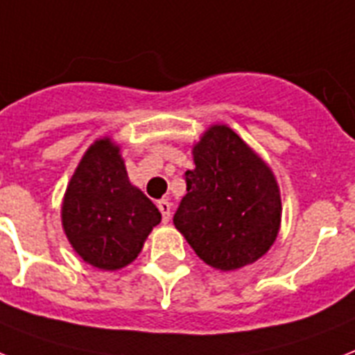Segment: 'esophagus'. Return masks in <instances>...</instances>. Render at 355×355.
Segmentation results:
<instances>
[{
	"instance_id": "obj_1",
	"label": "esophagus",
	"mask_w": 355,
	"mask_h": 355,
	"mask_svg": "<svg viewBox=\"0 0 355 355\" xmlns=\"http://www.w3.org/2000/svg\"><path fill=\"white\" fill-rule=\"evenodd\" d=\"M158 209L162 213V220L164 223H169V217H171V204L168 200H158Z\"/></svg>"
}]
</instances>
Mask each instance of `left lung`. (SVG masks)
<instances>
[{
	"instance_id": "obj_1",
	"label": "left lung",
	"mask_w": 355,
	"mask_h": 355,
	"mask_svg": "<svg viewBox=\"0 0 355 355\" xmlns=\"http://www.w3.org/2000/svg\"><path fill=\"white\" fill-rule=\"evenodd\" d=\"M193 162L175 227L215 270L259 261L281 230V191L272 168L224 123L202 132Z\"/></svg>"
}]
</instances>
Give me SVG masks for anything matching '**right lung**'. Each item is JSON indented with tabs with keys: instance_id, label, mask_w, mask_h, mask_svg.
Masks as SVG:
<instances>
[{
	"instance_id": "obj_1",
	"label": "right lung",
	"mask_w": 355,
	"mask_h": 355,
	"mask_svg": "<svg viewBox=\"0 0 355 355\" xmlns=\"http://www.w3.org/2000/svg\"><path fill=\"white\" fill-rule=\"evenodd\" d=\"M158 207L129 182L120 146L102 137L89 146L62 200V226L83 261L105 272L131 264L151 230Z\"/></svg>"
}]
</instances>
